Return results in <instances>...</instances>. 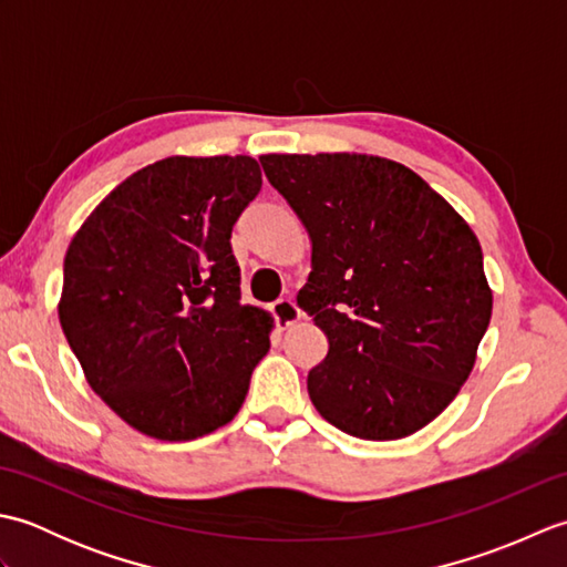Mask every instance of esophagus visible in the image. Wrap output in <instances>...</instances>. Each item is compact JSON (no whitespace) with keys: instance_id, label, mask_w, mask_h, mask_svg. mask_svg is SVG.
<instances>
[{"instance_id":"34e87169","label":"esophagus","mask_w":567,"mask_h":567,"mask_svg":"<svg viewBox=\"0 0 567 567\" xmlns=\"http://www.w3.org/2000/svg\"><path fill=\"white\" fill-rule=\"evenodd\" d=\"M272 315L277 319V327L290 329V327H295L299 319H302V309L297 307L295 299L285 297V299H277V302L272 305Z\"/></svg>"}]
</instances>
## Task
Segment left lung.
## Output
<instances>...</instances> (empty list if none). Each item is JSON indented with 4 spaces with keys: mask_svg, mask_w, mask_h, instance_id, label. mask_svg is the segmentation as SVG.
<instances>
[{
    "mask_svg": "<svg viewBox=\"0 0 567 567\" xmlns=\"http://www.w3.org/2000/svg\"><path fill=\"white\" fill-rule=\"evenodd\" d=\"M265 177L311 238L297 302L327 333L317 412L365 441L412 436L461 392L489 327L483 248L406 165L368 153H270Z\"/></svg>",
    "mask_w": 567,
    "mask_h": 567,
    "instance_id": "obj_1",
    "label": "left lung"
}]
</instances>
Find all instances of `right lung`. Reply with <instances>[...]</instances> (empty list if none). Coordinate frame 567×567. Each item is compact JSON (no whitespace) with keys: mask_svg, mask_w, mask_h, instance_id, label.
I'll list each match as a JSON object with an SVG mask.
<instances>
[{"mask_svg":"<svg viewBox=\"0 0 567 567\" xmlns=\"http://www.w3.org/2000/svg\"><path fill=\"white\" fill-rule=\"evenodd\" d=\"M260 185L250 155H171L116 185L70 240L60 327L90 388L151 439L228 424L268 353L275 319L240 305L231 252Z\"/></svg>","mask_w":567,"mask_h":567,"instance_id":"add662e5","label":"right lung"}]
</instances>
